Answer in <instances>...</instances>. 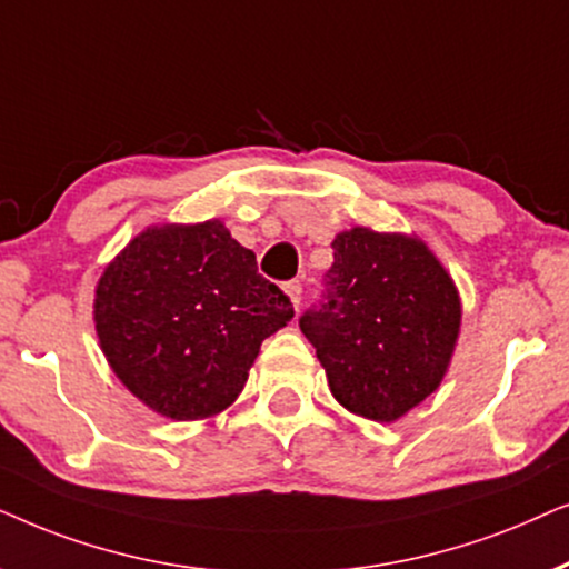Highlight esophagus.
I'll list each match as a JSON object with an SVG mask.
<instances>
[{
	"instance_id": "34e87169",
	"label": "esophagus",
	"mask_w": 569,
	"mask_h": 569,
	"mask_svg": "<svg viewBox=\"0 0 569 569\" xmlns=\"http://www.w3.org/2000/svg\"><path fill=\"white\" fill-rule=\"evenodd\" d=\"M286 297H289V301L293 305V309H299V301H301V280H289V283L283 286Z\"/></svg>"
}]
</instances>
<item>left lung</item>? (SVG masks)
<instances>
[{"instance_id": "8db88e82", "label": "left lung", "mask_w": 569, "mask_h": 569, "mask_svg": "<svg viewBox=\"0 0 569 569\" xmlns=\"http://www.w3.org/2000/svg\"><path fill=\"white\" fill-rule=\"evenodd\" d=\"M332 249L328 297L299 328L346 411L398 421L448 375L463 317L456 280L416 233L353 226Z\"/></svg>"}]
</instances>
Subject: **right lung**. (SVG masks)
<instances>
[{
    "mask_svg": "<svg viewBox=\"0 0 569 569\" xmlns=\"http://www.w3.org/2000/svg\"><path fill=\"white\" fill-rule=\"evenodd\" d=\"M291 317L289 297L218 218L148 226L106 264L93 299L111 372L173 421L226 411L262 340Z\"/></svg>",
    "mask_w": 569,
    "mask_h": 569,
    "instance_id": "1",
    "label": "right lung"
}]
</instances>
